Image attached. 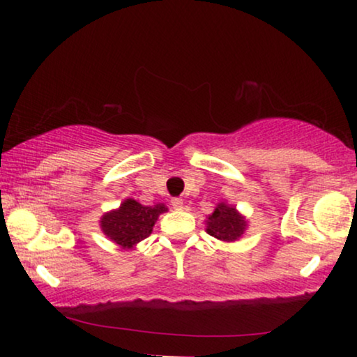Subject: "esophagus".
Masks as SVG:
<instances>
[{"label":"esophagus","mask_w":357,"mask_h":357,"mask_svg":"<svg viewBox=\"0 0 357 357\" xmlns=\"http://www.w3.org/2000/svg\"><path fill=\"white\" fill-rule=\"evenodd\" d=\"M172 208L174 209H183V199L182 198H172Z\"/></svg>","instance_id":"obj_1"}]
</instances>
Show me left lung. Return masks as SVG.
<instances>
[{
    "label": "left lung",
    "instance_id": "left-lung-1",
    "mask_svg": "<svg viewBox=\"0 0 357 357\" xmlns=\"http://www.w3.org/2000/svg\"><path fill=\"white\" fill-rule=\"evenodd\" d=\"M247 227L245 218L234 206L226 203H219L214 208V213L206 219V232L209 236L222 242H234L242 237Z\"/></svg>",
    "mask_w": 357,
    "mask_h": 357
}]
</instances>
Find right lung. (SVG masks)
<instances>
[{"instance_id":"add662e5","label":"right lung","mask_w":357,"mask_h":357,"mask_svg":"<svg viewBox=\"0 0 357 357\" xmlns=\"http://www.w3.org/2000/svg\"><path fill=\"white\" fill-rule=\"evenodd\" d=\"M167 211L162 203L154 206H143L133 198L125 199L119 209L105 213L100 219L102 232L123 248H133L153 232V227L160 214Z\"/></svg>"}]
</instances>
